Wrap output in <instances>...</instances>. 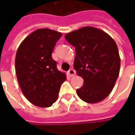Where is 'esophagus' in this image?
Wrapping results in <instances>:
<instances>
[{"label":"esophagus","instance_id":"1","mask_svg":"<svg viewBox=\"0 0 135 135\" xmlns=\"http://www.w3.org/2000/svg\"><path fill=\"white\" fill-rule=\"evenodd\" d=\"M68 73H69V74L71 76H74V75H75V71L73 69H69V71H68Z\"/></svg>","mask_w":135,"mask_h":135}]
</instances>
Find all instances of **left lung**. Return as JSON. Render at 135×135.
I'll list each match as a JSON object with an SVG mask.
<instances>
[{
	"instance_id": "obj_1",
	"label": "left lung",
	"mask_w": 135,
	"mask_h": 135,
	"mask_svg": "<svg viewBox=\"0 0 135 135\" xmlns=\"http://www.w3.org/2000/svg\"><path fill=\"white\" fill-rule=\"evenodd\" d=\"M65 38L75 47L74 68L84 83L76 90L80 99L96 103L111 93L120 70V56L116 42L104 31L84 27Z\"/></svg>"
}]
</instances>
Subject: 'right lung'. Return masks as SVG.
Here are the masks:
<instances>
[{
    "label": "right lung",
    "mask_w": 135,
    "mask_h": 135,
    "mask_svg": "<svg viewBox=\"0 0 135 135\" xmlns=\"http://www.w3.org/2000/svg\"><path fill=\"white\" fill-rule=\"evenodd\" d=\"M61 35L50 29H38L22 42L16 52L15 69L21 90L31 103L39 107L51 106L66 79L51 56Z\"/></svg>",
    "instance_id": "obj_1"
}]
</instances>
